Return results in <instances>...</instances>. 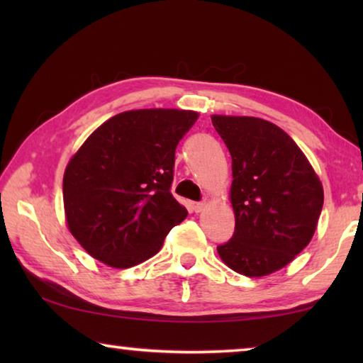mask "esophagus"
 <instances>
[{"instance_id": "obj_1", "label": "esophagus", "mask_w": 363, "mask_h": 363, "mask_svg": "<svg viewBox=\"0 0 363 363\" xmlns=\"http://www.w3.org/2000/svg\"><path fill=\"white\" fill-rule=\"evenodd\" d=\"M190 208H192L194 213H201L206 208V203H205V201H196V203L190 205Z\"/></svg>"}]
</instances>
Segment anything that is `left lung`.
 <instances>
[{"label":"left lung","mask_w":363,"mask_h":363,"mask_svg":"<svg viewBox=\"0 0 363 363\" xmlns=\"http://www.w3.org/2000/svg\"><path fill=\"white\" fill-rule=\"evenodd\" d=\"M232 157L235 232L218 247L227 267L264 277L290 264L314 237L323 187L309 160L277 125L256 116L211 115Z\"/></svg>","instance_id":"left-lung-1"}]
</instances>
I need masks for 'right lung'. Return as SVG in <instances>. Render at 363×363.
<instances>
[{
    "label": "right lung",
    "mask_w": 363,
    "mask_h": 363,
    "mask_svg": "<svg viewBox=\"0 0 363 363\" xmlns=\"http://www.w3.org/2000/svg\"><path fill=\"white\" fill-rule=\"evenodd\" d=\"M199 113L128 110L97 128L64 173L69 230L94 257L128 269L155 256L187 210L171 194L174 152Z\"/></svg>",
    "instance_id": "add662e5"
}]
</instances>
